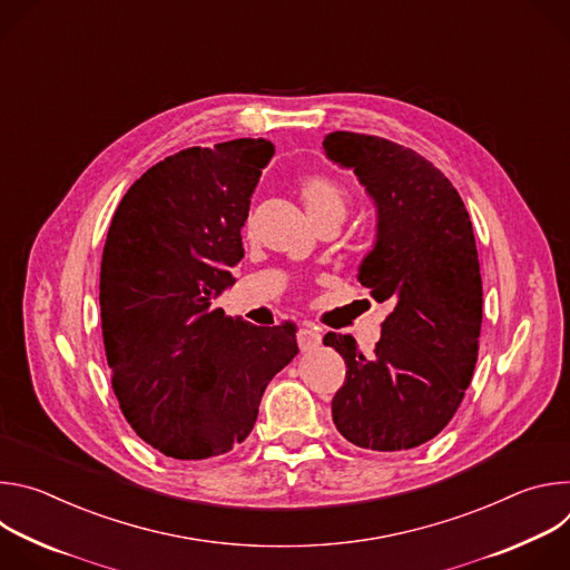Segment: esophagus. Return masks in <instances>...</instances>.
<instances>
[{
    "label": "esophagus",
    "mask_w": 570,
    "mask_h": 570,
    "mask_svg": "<svg viewBox=\"0 0 570 570\" xmlns=\"http://www.w3.org/2000/svg\"><path fill=\"white\" fill-rule=\"evenodd\" d=\"M320 343H322V336H320L317 327H313V324H304V327H299L297 345L302 352H311V350L320 347Z\"/></svg>",
    "instance_id": "1"
}]
</instances>
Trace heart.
Segmentation results:
<instances>
[{
  "mask_svg": "<svg viewBox=\"0 0 570 570\" xmlns=\"http://www.w3.org/2000/svg\"><path fill=\"white\" fill-rule=\"evenodd\" d=\"M299 194L311 220L320 218H345L347 194L345 189L324 176H306L299 183Z\"/></svg>",
  "mask_w": 570,
  "mask_h": 570,
  "instance_id": "obj_1",
  "label": "heart"
}]
</instances>
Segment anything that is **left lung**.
Returning a JSON list of instances; mask_svg holds the SVG:
<instances>
[{
    "label": "left lung",
    "mask_w": 570,
    "mask_h": 570,
    "mask_svg": "<svg viewBox=\"0 0 570 570\" xmlns=\"http://www.w3.org/2000/svg\"><path fill=\"white\" fill-rule=\"evenodd\" d=\"M322 148L376 205L358 282L392 306L370 358L352 336H324L347 365L334 424L361 449H415L451 422L478 361L482 279L469 212L413 148L347 130L330 132Z\"/></svg>",
    "instance_id": "1"
}]
</instances>
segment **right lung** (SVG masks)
<instances>
[{
  "mask_svg": "<svg viewBox=\"0 0 570 570\" xmlns=\"http://www.w3.org/2000/svg\"><path fill=\"white\" fill-rule=\"evenodd\" d=\"M268 139L185 148L121 198L101 259V330L112 390L132 431L176 460L232 451L257 422L271 379L297 350L277 327L212 308L243 259L240 227Z\"/></svg>",
  "mask_w": 570,
  "mask_h": 570,
  "instance_id": "add662e5",
  "label": "right lung"
}]
</instances>
